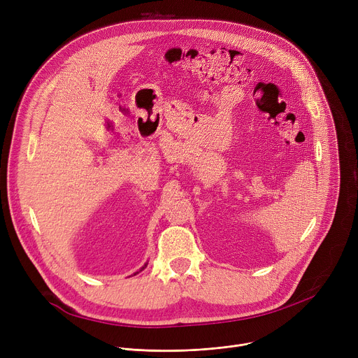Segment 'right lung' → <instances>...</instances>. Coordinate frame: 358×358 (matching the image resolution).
Returning <instances> with one entry per match:
<instances>
[{"label":"right lung","mask_w":358,"mask_h":358,"mask_svg":"<svg viewBox=\"0 0 358 358\" xmlns=\"http://www.w3.org/2000/svg\"><path fill=\"white\" fill-rule=\"evenodd\" d=\"M145 266H147V264H145V265H144V266H143V268H141V269H140V271H138V272H141V271H143V269H144V268H145ZM138 272H136V273H138ZM136 273H134V275H136Z\"/></svg>","instance_id":"add662e5"}]
</instances>
